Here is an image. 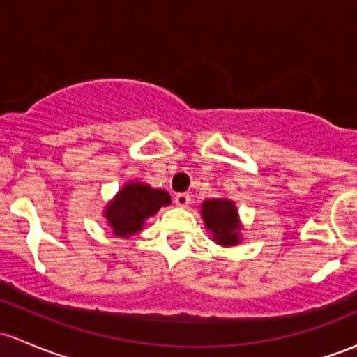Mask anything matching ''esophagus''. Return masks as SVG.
<instances>
[{
	"label": "esophagus",
	"instance_id": "obj_1",
	"mask_svg": "<svg viewBox=\"0 0 357 357\" xmlns=\"http://www.w3.org/2000/svg\"><path fill=\"white\" fill-rule=\"evenodd\" d=\"M174 202L178 207H188L190 204V195L188 193H178V195L174 197Z\"/></svg>",
	"mask_w": 357,
	"mask_h": 357
}]
</instances>
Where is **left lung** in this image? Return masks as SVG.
I'll use <instances>...</instances> for the list:
<instances>
[{
    "mask_svg": "<svg viewBox=\"0 0 357 357\" xmlns=\"http://www.w3.org/2000/svg\"><path fill=\"white\" fill-rule=\"evenodd\" d=\"M202 219L205 228L211 231L212 240L222 247L238 245L240 236L238 208L235 202L228 199H211L202 204Z\"/></svg>",
    "mask_w": 357,
    "mask_h": 357,
    "instance_id": "obj_1",
    "label": "left lung"
}]
</instances>
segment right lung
Segmentation results:
<instances>
[{"label": "right lung", "instance_id": "obj_1", "mask_svg": "<svg viewBox=\"0 0 357 357\" xmlns=\"http://www.w3.org/2000/svg\"><path fill=\"white\" fill-rule=\"evenodd\" d=\"M169 204L171 197L165 190H155L142 181H129L109 202L103 215L115 236L129 238L142 231L146 219L155 215L158 208Z\"/></svg>", "mask_w": 357, "mask_h": 357}]
</instances>
